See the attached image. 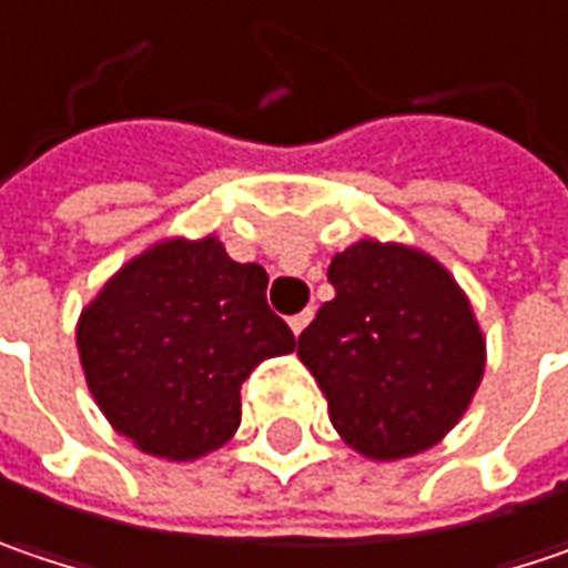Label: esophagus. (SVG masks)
I'll return each mask as SVG.
<instances>
[{
    "label": "esophagus",
    "instance_id": "esophagus-1",
    "mask_svg": "<svg viewBox=\"0 0 568 568\" xmlns=\"http://www.w3.org/2000/svg\"><path fill=\"white\" fill-rule=\"evenodd\" d=\"M312 308H305V312H298V315H292L288 317V327H292V334H302L305 327H308V321H312Z\"/></svg>",
    "mask_w": 568,
    "mask_h": 568
}]
</instances>
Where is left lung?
<instances>
[{
  "mask_svg": "<svg viewBox=\"0 0 568 568\" xmlns=\"http://www.w3.org/2000/svg\"><path fill=\"white\" fill-rule=\"evenodd\" d=\"M334 298L298 334L331 424L369 459L434 447L483 383L473 305L427 253L359 241L327 266Z\"/></svg>",
  "mask_w": 568,
  "mask_h": 568,
  "instance_id": "left-lung-1",
  "label": "left lung"
}]
</instances>
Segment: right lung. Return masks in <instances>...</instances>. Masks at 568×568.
<instances>
[{
	"instance_id": "1",
	"label": "right lung",
	"mask_w": 568,
	"mask_h": 568,
	"mask_svg": "<svg viewBox=\"0 0 568 568\" xmlns=\"http://www.w3.org/2000/svg\"><path fill=\"white\" fill-rule=\"evenodd\" d=\"M266 283L260 263H234L215 237L163 241L118 270L80 317L77 347L121 437L176 463L231 440L253 366L295 351Z\"/></svg>"
}]
</instances>
